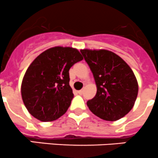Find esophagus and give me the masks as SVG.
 <instances>
[{
	"label": "esophagus",
	"instance_id": "34e87169",
	"mask_svg": "<svg viewBox=\"0 0 158 158\" xmlns=\"http://www.w3.org/2000/svg\"><path fill=\"white\" fill-rule=\"evenodd\" d=\"M77 93H78L79 94H83V90H78V91H77Z\"/></svg>",
	"mask_w": 158,
	"mask_h": 158
}]
</instances>
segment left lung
<instances>
[{
  "label": "left lung",
  "instance_id": "1",
  "mask_svg": "<svg viewBox=\"0 0 158 158\" xmlns=\"http://www.w3.org/2000/svg\"><path fill=\"white\" fill-rule=\"evenodd\" d=\"M97 85L94 98L87 102L90 111L103 120L115 121L133 108L138 84L129 65L107 50H81Z\"/></svg>",
  "mask_w": 158,
  "mask_h": 158
}]
</instances>
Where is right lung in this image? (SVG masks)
Masks as SVG:
<instances>
[{"instance_id": "add662e5", "label": "right lung", "mask_w": 158, "mask_h": 158, "mask_svg": "<svg viewBox=\"0 0 158 158\" xmlns=\"http://www.w3.org/2000/svg\"><path fill=\"white\" fill-rule=\"evenodd\" d=\"M83 60L78 50L54 47L37 56L30 64L21 84V96L28 112L43 122L64 114L74 98L69 70Z\"/></svg>"}]
</instances>
